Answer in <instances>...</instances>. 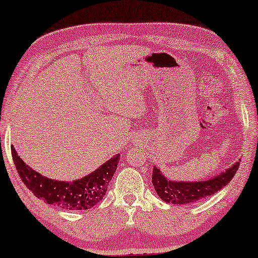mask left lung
I'll return each instance as SVG.
<instances>
[{
    "label": "left lung",
    "mask_w": 258,
    "mask_h": 258,
    "mask_svg": "<svg viewBox=\"0 0 258 258\" xmlns=\"http://www.w3.org/2000/svg\"><path fill=\"white\" fill-rule=\"evenodd\" d=\"M239 165L240 162H236L232 167L228 168L226 172H222L220 176L201 182H172L165 178L159 168L154 166L152 182L156 193L165 203L178 204V205L190 204L217 193L223 186H226L233 179Z\"/></svg>",
    "instance_id": "8db88e82"
}]
</instances>
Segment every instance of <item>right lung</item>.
<instances>
[{
	"label": "right lung",
	"mask_w": 258,
	"mask_h": 258,
	"mask_svg": "<svg viewBox=\"0 0 258 258\" xmlns=\"http://www.w3.org/2000/svg\"><path fill=\"white\" fill-rule=\"evenodd\" d=\"M119 156L111 158L99 168L84 178L74 182L49 179L34 171L18 156L12 147V158L20 179L38 199L49 205L64 210H88L103 199L114 172L119 164Z\"/></svg>",
	"instance_id": "right-lung-1"
}]
</instances>
